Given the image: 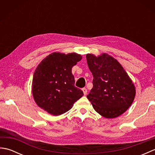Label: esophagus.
<instances>
[{
    "label": "esophagus",
    "instance_id": "obj_1",
    "mask_svg": "<svg viewBox=\"0 0 155 155\" xmlns=\"http://www.w3.org/2000/svg\"><path fill=\"white\" fill-rule=\"evenodd\" d=\"M82 90H83V93H84V95H86V94H87V89L86 88H83V89H82Z\"/></svg>",
    "mask_w": 155,
    "mask_h": 155
}]
</instances>
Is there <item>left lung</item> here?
<instances>
[{"label": "left lung", "instance_id": "8db88e82", "mask_svg": "<svg viewBox=\"0 0 155 155\" xmlns=\"http://www.w3.org/2000/svg\"><path fill=\"white\" fill-rule=\"evenodd\" d=\"M87 64L93 76V87L87 98L98 114L107 118L120 116L130 107L136 91L123 67L107 53L87 54Z\"/></svg>", "mask_w": 155, "mask_h": 155}]
</instances>
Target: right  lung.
Returning a JSON list of instances; mask_svg holds the SVG:
<instances>
[{"mask_svg":"<svg viewBox=\"0 0 155 155\" xmlns=\"http://www.w3.org/2000/svg\"><path fill=\"white\" fill-rule=\"evenodd\" d=\"M82 59L75 52H52L42 60L34 72L32 92L38 106L54 116L69 110L83 96L74 86L72 67Z\"/></svg>","mask_w":155,"mask_h":155,"instance_id":"obj_1","label":"right lung"}]
</instances>
